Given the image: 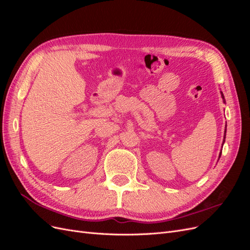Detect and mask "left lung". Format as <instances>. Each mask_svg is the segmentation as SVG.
<instances>
[{
	"label": "left lung",
	"instance_id": "8db88e82",
	"mask_svg": "<svg viewBox=\"0 0 250 250\" xmlns=\"http://www.w3.org/2000/svg\"><path fill=\"white\" fill-rule=\"evenodd\" d=\"M221 97H222V99H223V102L225 103V99H224V96H223V94H222V92H221ZM226 133V128H225V131H224V139H223V144H224V142H225V134ZM223 144H222V146H223ZM220 156H221V152H220V154H219V158H220Z\"/></svg>",
	"mask_w": 250,
	"mask_h": 250
}]
</instances>
